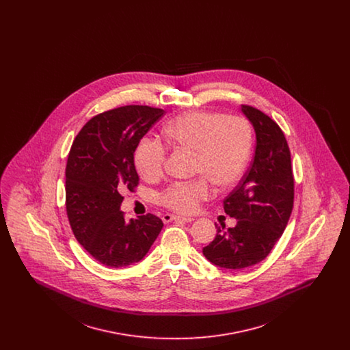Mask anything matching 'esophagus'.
<instances>
[{
	"instance_id": "34e87169",
	"label": "esophagus",
	"mask_w": 350,
	"mask_h": 350,
	"mask_svg": "<svg viewBox=\"0 0 350 350\" xmlns=\"http://www.w3.org/2000/svg\"><path fill=\"white\" fill-rule=\"evenodd\" d=\"M163 220L167 223V221H172V220H178V221H185V223H191L194 220V217H180V215H173V214H165L163 217Z\"/></svg>"
}]
</instances>
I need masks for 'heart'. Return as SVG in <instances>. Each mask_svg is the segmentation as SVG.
Instances as JSON below:
<instances>
[{
  "label": "heart",
  "instance_id": "obj_1",
  "mask_svg": "<svg viewBox=\"0 0 350 350\" xmlns=\"http://www.w3.org/2000/svg\"><path fill=\"white\" fill-rule=\"evenodd\" d=\"M163 135L169 146L194 152L196 173L207 178L217 190L230 189L240 180L253 146L252 127L245 118L215 111L181 114L167 122ZM133 163L143 178H159L165 167L167 150L161 143L144 137L135 150ZM206 180L173 183L161 193L160 200L173 211L196 213L200 202L211 196Z\"/></svg>",
  "mask_w": 350,
  "mask_h": 350
}]
</instances>
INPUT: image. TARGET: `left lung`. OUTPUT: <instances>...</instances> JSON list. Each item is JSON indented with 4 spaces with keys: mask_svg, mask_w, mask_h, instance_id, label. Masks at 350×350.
<instances>
[{
    "mask_svg": "<svg viewBox=\"0 0 350 350\" xmlns=\"http://www.w3.org/2000/svg\"><path fill=\"white\" fill-rule=\"evenodd\" d=\"M256 133L254 157L244 178L224 200L236 226L217 227L203 256L224 269H244L265 260L280 240L294 204L291 154L280 126L262 111L243 105Z\"/></svg>",
    "mask_w": 350,
    "mask_h": 350,
    "instance_id": "8db88e82",
    "label": "left lung"
}]
</instances>
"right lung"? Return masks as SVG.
I'll return each instance as SVG.
<instances>
[{
    "label": "right lung",
    "mask_w": 350,
    "mask_h": 350,
    "mask_svg": "<svg viewBox=\"0 0 350 350\" xmlns=\"http://www.w3.org/2000/svg\"><path fill=\"white\" fill-rule=\"evenodd\" d=\"M164 114L139 105L113 109L92 118L72 144L66 169L69 224L77 241L106 267L143 260L164 226L153 214L126 221L120 211V191L139 183L135 150Z\"/></svg>",
    "instance_id": "right-lung-1"
}]
</instances>
